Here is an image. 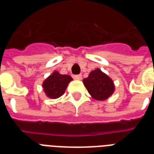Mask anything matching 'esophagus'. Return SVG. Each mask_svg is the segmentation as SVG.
Instances as JSON below:
<instances>
[{
	"instance_id": "1",
	"label": "esophagus",
	"mask_w": 154,
	"mask_h": 154,
	"mask_svg": "<svg viewBox=\"0 0 154 154\" xmlns=\"http://www.w3.org/2000/svg\"><path fill=\"white\" fill-rule=\"evenodd\" d=\"M75 80H82V74H79V75H75L74 77H73Z\"/></svg>"
}]
</instances>
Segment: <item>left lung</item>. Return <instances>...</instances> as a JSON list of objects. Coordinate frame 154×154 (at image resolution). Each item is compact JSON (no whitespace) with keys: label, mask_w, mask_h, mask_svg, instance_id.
<instances>
[{"label":"left lung","mask_w":154,"mask_h":154,"mask_svg":"<svg viewBox=\"0 0 154 154\" xmlns=\"http://www.w3.org/2000/svg\"><path fill=\"white\" fill-rule=\"evenodd\" d=\"M83 83L89 94L95 100L104 101L109 98L114 92L112 80L100 69H96L83 79Z\"/></svg>","instance_id":"left-lung-1"}]
</instances>
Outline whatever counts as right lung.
<instances>
[{
	"label": "right lung",
	"mask_w": 154,
	"mask_h": 154,
	"mask_svg": "<svg viewBox=\"0 0 154 154\" xmlns=\"http://www.w3.org/2000/svg\"><path fill=\"white\" fill-rule=\"evenodd\" d=\"M72 80V78L69 75L60 74L57 71H54L45 80L42 87L48 97L56 99L62 96Z\"/></svg>",
	"instance_id": "right-lung-1"
}]
</instances>
